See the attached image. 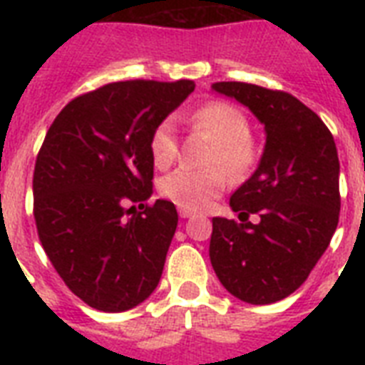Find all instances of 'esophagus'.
Listing matches in <instances>:
<instances>
[{"label":"esophagus","instance_id":"34e87169","mask_svg":"<svg viewBox=\"0 0 365 365\" xmlns=\"http://www.w3.org/2000/svg\"><path fill=\"white\" fill-rule=\"evenodd\" d=\"M178 214H180V217H183V220H185V217L193 216V212L187 210V208H180V210H178Z\"/></svg>","mask_w":365,"mask_h":365}]
</instances>
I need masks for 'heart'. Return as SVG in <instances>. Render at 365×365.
I'll return each mask as SVG.
<instances>
[{
	"label": "heart",
	"instance_id": "1",
	"mask_svg": "<svg viewBox=\"0 0 365 365\" xmlns=\"http://www.w3.org/2000/svg\"><path fill=\"white\" fill-rule=\"evenodd\" d=\"M191 128L212 136V145L206 153V168L180 166L160 180V193L174 205L200 210L214 200L225 187L227 176L240 178L254 166L255 149L250 140V123L239 108L227 102H208L185 117ZM149 153L155 166L166 168L178 159L180 143L172 121L165 119L155 126L149 138Z\"/></svg>",
	"mask_w": 365,
	"mask_h": 365
}]
</instances>
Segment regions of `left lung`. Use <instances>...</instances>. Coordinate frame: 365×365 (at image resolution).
<instances>
[{"instance_id": "8db88e82", "label": "left lung", "mask_w": 365, "mask_h": 365, "mask_svg": "<svg viewBox=\"0 0 365 365\" xmlns=\"http://www.w3.org/2000/svg\"><path fill=\"white\" fill-rule=\"evenodd\" d=\"M212 88L248 106L267 132L257 170L229 200L240 222L212 220V267L235 297L277 303L309 278L337 229V148L322 119L292 94L239 81ZM252 213L259 222H249Z\"/></svg>"}]
</instances>
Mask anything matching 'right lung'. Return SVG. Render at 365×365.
Wrapping results in <instances>:
<instances>
[{"mask_svg": "<svg viewBox=\"0 0 365 365\" xmlns=\"http://www.w3.org/2000/svg\"><path fill=\"white\" fill-rule=\"evenodd\" d=\"M195 83H108L60 111L34 170V217L64 284L88 307L123 312L148 299L178 227L176 206L155 200L151 132Z\"/></svg>", "mask_w": 365, "mask_h": 365, "instance_id": "obj_1", "label": "right lung"}]
</instances>
